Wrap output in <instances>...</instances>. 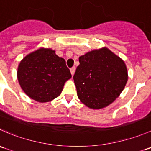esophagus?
Returning a JSON list of instances; mask_svg holds the SVG:
<instances>
[{
	"label": "esophagus",
	"mask_w": 151,
	"mask_h": 151,
	"mask_svg": "<svg viewBox=\"0 0 151 151\" xmlns=\"http://www.w3.org/2000/svg\"><path fill=\"white\" fill-rule=\"evenodd\" d=\"M75 67H72V68H70V71H71V75H74V72H75Z\"/></svg>",
	"instance_id": "1"
}]
</instances>
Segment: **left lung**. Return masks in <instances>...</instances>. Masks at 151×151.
<instances>
[{"instance_id": "left-lung-1", "label": "left lung", "mask_w": 151, "mask_h": 151, "mask_svg": "<svg viewBox=\"0 0 151 151\" xmlns=\"http://www.w3.org/2000/svg\"><path fill=\"white\" fill-rule=\"evenodd\" d=\"M79 62L73 79L80 101L92 109L113 102L128 80L124 62L106 48L89 52Z\"/></svg>"}]
</instances>
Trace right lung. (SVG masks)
I'll list each match as a JSON object with an SVG mask.
<instances>
[{"instance_id":"1","label":"right lung","mask_w":151,"mask_h":151,"mask_svg":"<svg viewBox=\"0 0 151 151\" xmlns=\"http://www.w3.org/2000/svg\"><path fill=\"white\" fill-rule=\"evenodd\" d=\"M71 77L66 60L51 49H39L19 63L17 79L30 98L47 102L59 96L67 80Z\"/></svg>"}]
</instances>
